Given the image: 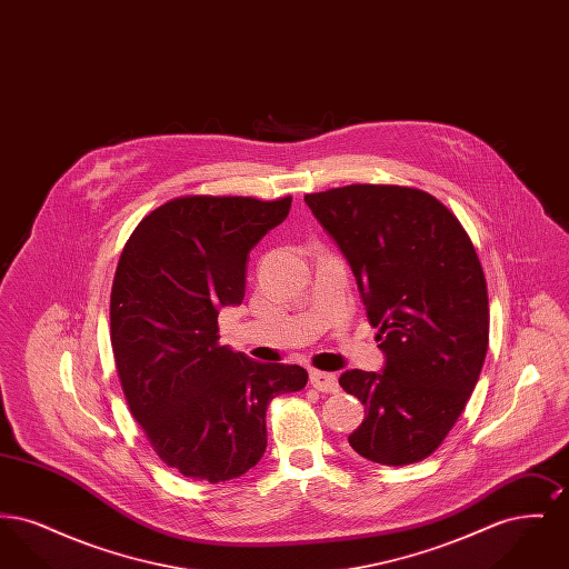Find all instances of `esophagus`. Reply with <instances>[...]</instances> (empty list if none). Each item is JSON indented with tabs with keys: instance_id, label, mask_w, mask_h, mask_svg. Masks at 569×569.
Instances as JSON below:
<instances>
[{
	"instance_id": "1",
	"label": "esophagus",
	"mask_w": 569,
	"mask_h": 569,
	"mask_svg": "<svg viewBox=\"0 0 569 569\" xmlns=\"http://www.w3.org/2000/svg\"><path fill=\"white\" fill-rule=\"evenodd\" d=\"M309 381H311V386L316 388V390H320V392H337L339 390V381H337V376L335 373H325V371H311L309 373Z\"/></svg>"
}]
</instances>
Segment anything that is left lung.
<instances>
[{
	"mask_svg": "<svg viewBox=\"0 0 569 569\" xmlns=\"http://www.w3.org/2000/svg\"><path fill=\"white\" fill-rule=\"evenodd\" d=\"M305 202L348 260L369 325L379 328L383 369L339 378L367 413L348 441L379 465L427 459L459 420L487 358L478 253L427 191L348 186Z\"/></svg>",
	"mask_w": 569,
	"mask_h": 569,
	"instance_id": "8db88e82",
	"label": "left lung"
}]
</instances>
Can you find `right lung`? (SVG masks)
Segmentation results:
<instances>
[{
  "label": "right lung",
  "mask_w": 569,
  "mask_h": 569,
  "mask_svg": "<svg viewBox=\"0 0 569 569\" xmlns=\"http://www.w3.org/2000/svg\"><path fill=\"white\" fill-rule=\"evenodd\" d=\"M292 198L186 196L156 209L123 247L110 341L130 411L158 457L211 485L267 450V407L307 383L298 365H264L219 346L217 316L244 298L249 251Z\"/></svg>",
  "instance_id": "right-lung-1"
}]
</instances>
